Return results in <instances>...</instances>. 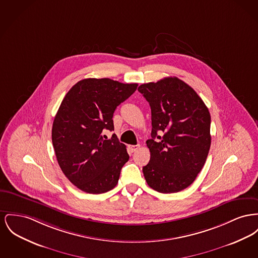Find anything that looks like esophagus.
Returning a JSON list of instances; mask_svg holds the SVG:
<instances>
[{"label":"esophagus","mask_w":258,"mask_h":258,"mask_svg":"<svg viewBox=\"0 0 258 258\" xmlns=\"http://www.w3.org/2000/svg\"><path fill=\"white\" fill-rule=\"evenodd\" d=\"M139 147H140V145H128V150L130 152H132V153H134V152L137 151L139 149Z\"/></svg>","instance_id":"obj_1"}]
</instances>
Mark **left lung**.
<instances>
[{
    "label": "left lung",
    "mask_w": 258,
    "mask_h": 258,
    "mask_svg": "<svg viewBox=\"0 0 258 258\" xmlns=\"http://www.w3.org/2000/svg\"><path fill=\"white\" fill-rule=\"evenodd\" d=\"M151 107L150 161L143 167L147 184L160 193L190 186L211 148V114L202 98L176 77L138 88Z\"/></svg>",
    "instance_id": "8db88e82"
}]
</instances>
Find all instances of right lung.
<instances>
[{
    "instance_id": "add662e5",
    "label": "right lung",
    "mask_w": 258,
    "mask_h": 258,
    "mask_svg": "<svg viewBox=\"0 0 258 258\" xmlns=\"http://www.w3.org/2000/svg\"><path fill=\"white\" fill-rule=\"evenodd\" d=\"M137 84L108 78L84 79L67 92L55 115L51 139L61 170L69 181L90 194L112 190L130 156L114 131L116 108L137 91Z\"/></svg>"
}]
</instances>
